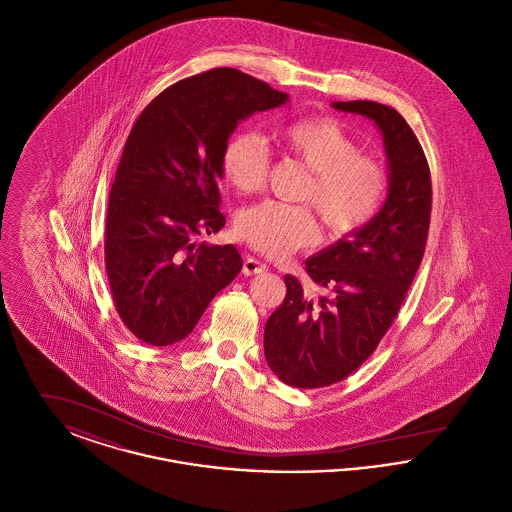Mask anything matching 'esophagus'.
<instances>
[{
  "instance_id": "esophagus-1",
  "label": "esophagus",
  "mask_w": 512,
  "mask_h": 512,
  "mask_svg": "<svg viewBox=\"0 0 512 512\" xmlns=\"http://www.w3.org/2000/svg\"><path fill=\"white\" fill-rule=\"evenodd\" d=\"M268 267L265 263L257 261L255 257H245L244 259V274L245 276H251V274H263L267 272Z\"/></svg>"
}]
</instances>
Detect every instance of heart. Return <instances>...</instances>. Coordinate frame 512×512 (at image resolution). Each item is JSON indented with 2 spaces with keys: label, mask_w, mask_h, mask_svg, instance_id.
Wrapping results in <instances>:
<instances>
[{
  "label": "heart",
  "mask_w": 512,
  "mask_h": 512,
  "mask_svg": "<svg viewBox=\"0 0 512 512\" xmlns=\"http://www.w3.org/2000/svg\"><path fill=\"white\" fill-rule=\"evenodd\" d=\"M280 147L303 163L311 176L299 199L317 207L330 234L349 236L368 224L384 203L388 172L380 161L361 153V144L330 117H305L276 130ZM270 151L255 132H236L220 155V171L240 194H257L267 180ZM245 244L268 257H286L318 240V224L309 205L263 201L245 209L236 222Z\"/></svg>",
  "instance_id": "1"
}]
</instances>
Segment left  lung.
<instances>
[{
  "label": "left lung",
  "mask_w": 512,
  "mask_h": 512,
  "mask_svg": "<svg viewBox=\"0 0 512 512\" xmlns=\"http://www.w3.org/2000/svg\"><path fill=\"white\" fill-rule=\"evenodd\" d=\"M332 105L382 130L390 194L361 230L305 261L318 295L284 276L286 297L265 326V357L284 384L301 390L345 380L376 351L422 263L432 215L430 167L407 121L376 101Z\"/></svg>",
  "instance_id": "left-lung-1"
}]
</instances>
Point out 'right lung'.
I'll return each instance as SVG.
<instances>
[{"label": "right lung", "mask_w": 512, "mask_h": 512, "mask_svg": "<svg viewBox=\"0 0 512 512\" xmlns=\"http://www.w3.org/2000/svg\"><path fill=\"white\" fill-rule=\"evenodd\" d=\"M286 99L222 67L172 84L134 122L107 201L105 270L122 324L138 340H184L242 270L234 245L199 244L226 224L220 155L238 122Z\"/></svg>", "instance_id": "add662e5"}]
</instances>
